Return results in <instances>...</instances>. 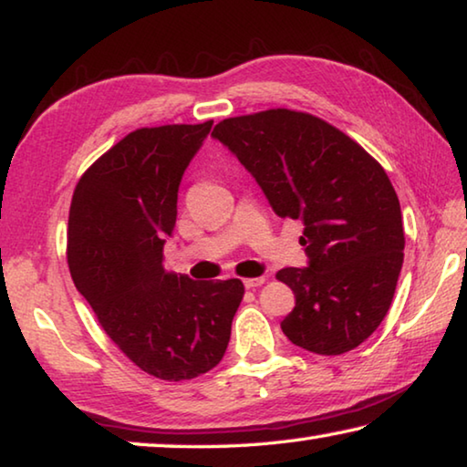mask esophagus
<instances>
[{
    "mask_svg": "<svg viewBox=\"0 0 467 467\" xmlns=\"http://www.w3.org/2000/svg\"><path fill=\"white\" fill-rule=\"evenodd\" d=\"M264 282H265L264 275H259V278H247V280H243L244 288H249V290H251V288H259Z\"/></svg>",
    "mask_w": 467,
    "mask_h": 467,
    "instance_id": "1",
    "label": "esophagus"
}]
</instances>
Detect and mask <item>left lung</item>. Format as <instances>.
Returning a JSON list of instances; mask_svg holds the SVG:
<instances>
[{
    "label": "left lung",
    "mask_w": 467,
    "mask_h": 467,
    "mask_svg": "<svg viewBox=\"0 0 467 467\" xmlns=\"http://www.w3.org/2000/svg\"><path fill=\"white\" fill-rule=\"evenodd\" d=\"M212 136L255 177L275 214L305 224L309 265L275 274L296 298L282 331L315 354L354 350L381 326L404 264L387 172L344 131L300 110L231 117Z\"/></svg>",
    "instance_id": "left-lung-1"
}]
</instances>
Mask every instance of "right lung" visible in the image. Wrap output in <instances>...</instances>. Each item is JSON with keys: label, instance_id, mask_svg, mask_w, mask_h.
I'll use <instances>...</instances> for the list:
<instances>
[{"label": "right lung", "instance_id": "add662e5", "mask_svg": "<svg viewBox=\"0 0 467 467\" xmlns=\"http://www.w3.org/2000/svg\"><path fill=\"white\" fill-rule=\"evenodd\" d=\"M212 130L141 128L78 181L67 223V265L107 336L144 373L193 379L223 360L244 286L195 282L162 265L177 223L183 172Z\"/></svg>", "mask_w": 467, "mask_h": 467}]
</instances>
